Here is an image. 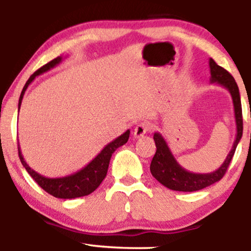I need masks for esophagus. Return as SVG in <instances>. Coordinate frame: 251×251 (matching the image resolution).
Here are the masks:
<instances>
[{
	"label": "esophagus",
	"instance_id": "1",
	"mask_svg": "<svg viewBox=\"0 0 251 251\" xmlns=\"http://www.w3.org/2000/svg\"><path fill=\"white\" fill-rule=\"evenodd\" d=\"M151 129V124L148 122H142L138 124L134 128V137L135 138H140L143 137L144 134H146Z\"/></svg>",
	"mask_w": 251,
	"mask_h": 251
}]
</instances>
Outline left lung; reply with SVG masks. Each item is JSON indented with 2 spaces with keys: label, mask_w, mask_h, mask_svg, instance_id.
Segmentation results:
<instances>
[{
  "label": "left lung",
  "mask_w": 251,
  "mask_h": 251,
  "mask_svg": "<svg viewBox=\"0 0 251 251\" xmlns=\"http://www.w3.org/2000/svg\"><path fill=\"white\" fill-rule=\"evenodd\" d=\"M210 65V82H216L218 85L223 86L230 92L232 98V103H234L235 111V120H236V138L232 149L230 150L229 154L226 155V160L216 171L210 172V174H194L178 164L176 158L170 151L168 143L163 138V135L158 132L153 134V140L155 143V151L154 157L152 158L150 170L153 177L163 184L166 188L175 190V191H183V192H192L198 191L206 186L212 185L216 181L221 180L223 176L226 175L229 164L234 157L236 148L240 143L242 134H243V119H242V105H241V97L238 86L236 83L235 79L231 74L223 67L218 66L214 60H209Z\"/></svg>",
  "instance_id": "left-lung-1"
}]
</instances>
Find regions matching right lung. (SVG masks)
<instances>
[{
  "instance_id": "obj_1",
  "label": "right lung",
  "mask_w": 251,
  "mask_h": 251,
  "mask_svg": "<svg viewBox=\"0 0 251 251\" xmlns=\"http://www.w3.org/2000/svg\"><path fill=\"white\" fill-rule=\"evenodd\" d=\"M62 57L57 56L56 59L51 60L50 62L46 63L45 66H42L41 68H39L35 73L31 75L28 81L25 82L24 89L21 92V96L19 99V111L21 107L22 99H24L25 89L28 88V86L33 82V80L35 79L37 75L45 73V72L51 70V68L55 67L56 65H59L61 62ZM129 137V129L123 133L120 137L116 138L113 142H111L101 150L99 154L92 160L91 163H88L85 168H82L80 171L75 172V174L66 176V177H60V178H48L43 177L42 175L37 174L36 171H34L33 169L25 162L24 157H22L21 149L19 146V157L21 160L22 165L25 166V169L27 170L28 174L30 175V177L39 184V186L45 190L46 192L54 196L56 198H63V200H71V198H77V197H83V196H87L96 190L98 186L101 184V181L105 179L106 175H107V170L109 165V160H111L112 154L116 151L118 148L123 146L124 144L127 143Z\"/></svg>"
}]
</instances>
